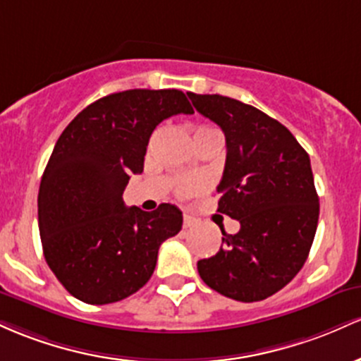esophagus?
Returning a JSON list of instances; mask_svg holds the SVG:
<instances>
[{
    "label": "esophagus",
    "mask_w": 361,
    "mask_h": 361,
    "mask_svg": "<svg viewBox=\"0 0 361 361\" xmlns=\"http://www.w3.org/2000/svg\"><path fill=\"white\" fill-rule=\"evenodd\" d=\"M182 226H184L185 230L192 228V226H196V220H194V218L188 216V214H185V216H184V224H182Z\"/></svg>",
    "instance_id": "34e87169"
}]
</instances>
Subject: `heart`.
<instances>
[{"instance_id":"heart-1","label":"heart","mask_w":361,"mask_h":361,"mask_svg":"<svg viewBox=\"0 0 361 361\" xmlns=\"http://www.w3.org/2000/svg\"><path fill=\"white\" fill-rule=\"evenodd\" d=\"M208 129L214 128H200L197 131H208ZM216 131V129H214ZM202 180L201 179H182L179 184H177V192L182 194V196H188V194H194L202 189Z\"/></svg>"}]
</instances>
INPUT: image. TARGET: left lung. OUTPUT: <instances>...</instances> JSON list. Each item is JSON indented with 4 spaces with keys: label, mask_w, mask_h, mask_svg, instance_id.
<instances>
[{
    "label": "left lung",
    "mask_w": 361,
    "mask_h": 361,
    "mask_svg": "<svg viewBox=\"0 0 361 361\" xmlns=\"http://www.w3.org/2000/svg\"><path fill=\"white\" fill-rule=\"evenodd\" d=\"M196 111L225 133L226 160L218 212L240 224L221 247L197 261L202 281L238 302L271 297L297 276L319 221L309 153L295 136L252 105L188 92Z\"/></svg>",
    "instance_id": "obj_1"
}]
</instances>
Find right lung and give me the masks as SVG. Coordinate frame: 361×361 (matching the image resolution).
<instances>
[{
    "instance_id": "add662e5",
    "label": "right lung",
    "mask_w": 361,
    "mask_h": 361,
    "mask_svg": "<svg viewBox=\"0 0 361 361\" xmlns=\"http://www.w3.org/2000/svg\"><path fill=\"white\" fill-rule=\"evenodd\" d=\"M180 90L111 93L68 124L39 188L44 257L75 298L119 302L152 278L161 242L180 232L182 212L126 208L131 173L143 172L149 136L164 119L192 114Z\"/></svg>"
}]
</instances>
